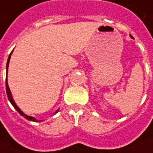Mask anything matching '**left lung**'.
<instances>
[{"mask_svg": "<svg viewBox=\"0 0 153 153\" xmlns=\"http://www.w3.org/2000/svg\"><path fill=\"white\" fill-rule=\"evenodd\" d=\"M130 37H131V38H133V36H130Z\"/></svg>", "mask_w": 153, "mask_h": 153, "instance_id": "left-lung-1", "label": "left lung"}]
</instances>
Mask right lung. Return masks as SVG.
Returning a JSON list of instances; mask_svg holds the SVG:
<instances>
[{"label":"right lung","instance_id":"add662e5","mask_svg":"<svg viewBox=\"0 0 153 153\" xmlns=\"http://www.w3.org/2000/svg\"><path fill=\"white\" fill-rule=\"evenodd\" d=\"M13 51H12V53H10V55H9L8 59H7V69H6V71H7V80H6V91H7V98H8L9 101L10 103L13 105V106L16 109V111L21 115V116H23L25 118H26L27 120L29 121H31V122H39L38 120H36L34 117H30V116H28L25 113H24L22 111L20 110V108L16 105V103H15L14 100H13V95H12V93L10 91V88H9L8 87V82H7V72H8V66H9V61H10V59H11V55H12V53H13ZM59 111V109H58L57 111H56L55 112H54V114H56L58 111ZM40 122H42V121H40Z\"/></svg>","mask_w":153,"mask_h":153}]
</instances>
